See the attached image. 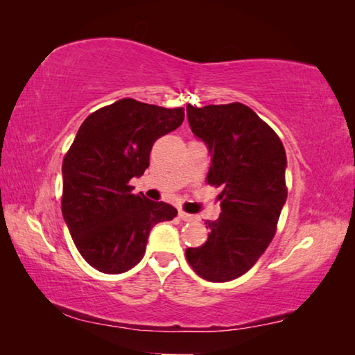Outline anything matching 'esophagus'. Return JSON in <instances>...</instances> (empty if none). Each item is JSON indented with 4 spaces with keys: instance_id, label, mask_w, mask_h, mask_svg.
I'll use <instances>...</instances> for the list:
<instances>
[{
    "instance_id": "obj_1",
    "label": "esophagus",
    "mask_w": 355,
    "mask_h": 355,
    "mask_svg": "<svg viewBox=\"0 0 355 355\" xmlns=\"http://www.w3.org/2000/svg\"><path fill=\"white\" fill-rule=\"evenodd\" d=\"M178 218L182 219V220H192V219H194V216L188 214L186 211H183V209H180V211H178Z\"/></svg>"
}]
</instances>
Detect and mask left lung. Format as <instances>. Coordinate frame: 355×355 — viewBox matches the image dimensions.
I'll list each match as a JSON object with an SVG mask.
<instances>
[{"instance_id": "obj_1", "label": "left lung", "mask_w": 355, "mask_h": 355, "mask_svg": "<svg viewBox=\"0 0 355 355\" xmlns=\"http://www.w3.org/2000/svg\"><path fill=\"white\" fill-rule=\"evenodd\" d=\"M192 133L211 153L207 183L220 186V216L207 220L208 239L186 260L208 282L238 279L277 232L286 200V153L277 133L243 103L186 106Z\"/></svg>"}]
</instances>
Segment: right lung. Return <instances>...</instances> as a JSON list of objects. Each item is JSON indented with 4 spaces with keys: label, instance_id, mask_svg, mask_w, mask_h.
I'll return each instance as SVG.
<instances>
[{
    "label": "right lung",
    "instance_id": "add662e5",
    "mask_svg": "<svg viewBox=\"0 0 355 355\" xmlns=\"http://www.w3.org/2000/svg\"><path fill=\"white\" fill-rule=\"evenodd\" d=\"M183 120V107L122 98L92 112L78 130L62 161L61 208L78 252L97 271L135 268L152 227L177 216L169 203L133 194L130 180L146 172L155 141Z\"/></svg>",
    "mask_w": 355,
    "mask_h": 355
}]
</instances>
